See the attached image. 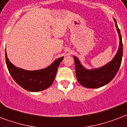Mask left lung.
<instances>
[{"label":"left lung","instance_id":"left-lung-1","mask_svg":"<svg viewBox=\"0 0 127 127\" xmlns=\"http://www.w3.org/2000/svg\"><path fill=\"white\" fill-rule=\"evenodd\" d=\"M115 26L119 36L120 44L115 57L111 62L103 66L94 69H86L79 60L74 56L76 79L82 86L86 88L96 89L110 83L117 73L121 64L123 57V42L121 32L115 19Z\"/></svg>","mask_w":127,"mask_h":127}]
</instances>
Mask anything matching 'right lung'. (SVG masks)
<instances>
[{"mask_svg":"<svg viewBox=\"0 0 127 127\" xmlns=\"http://www.w3.org/2000/svg\"><path fill=\"white\" fill-rule=\"evenodd\" d=\"M6 63L8 70L18 85L28 91L38 92L46 89L53 84L57 69L64 57L53 62L48 67L37 70H27L16 67L10 62L5 51Z\"/></svg>","mask_w":127,"mask_h":127,"instance_id":"right-lung-1","label":"right lung"}]
</instances>
